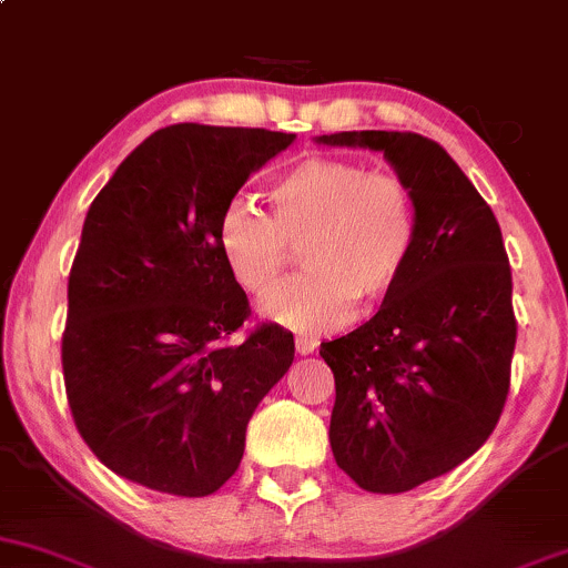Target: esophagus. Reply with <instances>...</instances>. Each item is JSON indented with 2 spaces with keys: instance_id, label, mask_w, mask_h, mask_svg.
<instances>
[{
  "instance_id": "1",
  "label": "esophagus",
  "mask_w": 568,
  "mask_h": 568,
  "mask_svg": "<svg viewBox=\"0 0 568 568\" xmlns=\"http://www.w3.org/2000/svg\"><path fill=\"white\" fill-rule=\"evenodd\" d=\"M315 349H317V338L296 336V352H298V355H312Z\"/></svg>"
}]
</instances>
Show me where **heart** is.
<instances>
[{"mask_svg":"<svg viewBox=\"0 0 568 568\" xmlns=\"http://www.w3.org/2000/svg\"><path fill=\"white\" fill-rule=\"evenodd\" d=\"M272 216L232 200L219 251L240 288L262 296L282 274L288 244L305 245L307 275L258 304L264 321L302 334L347 323L355 302L374 306L397 288L416 251V200L400 175L366 162L310 158L270 189Z\"/></svg>","mask_w":568,"mask_h":568,"instance_id":"1","label":"heart"}]
</instances>
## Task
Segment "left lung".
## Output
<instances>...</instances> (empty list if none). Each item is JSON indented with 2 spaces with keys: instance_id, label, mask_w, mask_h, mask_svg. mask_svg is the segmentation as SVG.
Wrapping results in <instances>:
<instances>
[{
  "instance_id": "8db88e82",
  "label": "left lung",
  "mask_w": 568,
  "mask_h": 568,
  "mask_svg": "<svg viewBox=\"0 0 568 568\" xmlns=\"http://www.w3.org/2000/svg\"><path fill=\"white\" fill-rule=\"evenodd\" d=\"M315 143L384 154L416 200L406 275L368 323L321 344L336 379V465L366 491H410L497 427L518 328L510 262L491 207L435 141L347 130Z\"/></svg>"
}]
</instances>
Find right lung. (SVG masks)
<instances>
[{"instance_id":"add662e5","label":"right lung","mask_w":568,"mask_h":568,"mask_svg":"<svg viewBox=\"0 0 568 568\" xmlns=\"http://www.w3.org/2000/svg\"><path fill=\"white\" fill-rule=\"evenodd\" d=\"M293 141L264 128H162L84 216L63 379L82 440L133 484L219 491L243 459L253 410L288 374L293 334L275 323L226 344L247 296L216 234L240 186Z\"/></svg>"}]
</instances>
